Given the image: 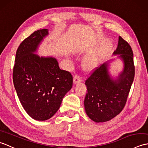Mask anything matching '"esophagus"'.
Wrapping results in <instances>:
<instances>
[{"label":"esophagus","mask_w":148,"mask_h":148,"mask_svg":"<svg viewBox=\"0 0 148 148\" xmlns=\"http://www.w3.org/2000/svg\"><path fill=\"white\" fill-rule=\"evenodd\" d=\"M73 82L74 84H76L77 83H79L81 82V77L79 76H75L74 77V80H73Z\"/></svg>","instance_id":"obj_1"}]
</instances>
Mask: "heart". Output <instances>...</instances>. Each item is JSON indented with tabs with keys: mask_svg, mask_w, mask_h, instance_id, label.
<instances>
[{
	"mask_svg": "<svg viewBox=\"0 0 148 148\" xmlns=\"http://www.w3.org/2000/svg\"><path fill=\"white\" fill-rule=\"evenodd\" d=\"M99 62V55L96 53H92L84 59V65L87 69H92L98 65Z\"/></svg>",
	"mask_w": 148,
	"mask_h": 148,
	"instance_id": "heart-1",
	"label": "heart"
}]
</instances>
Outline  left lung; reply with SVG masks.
<instances>
[{"label": "left lung", "mask_w": 148, "mask_h": 148, "mask_svg": "<svg viewBox=\"0 0 148 148\" xmlns=\"http://www.w3.org/2000/svg\"><path fill=\"white\" fill-rule=\"evenodd\" d=\"M117 56L103 64L85 81L87 93L84 106L87 116L96 123L108 121L119 114L126 103L135 76L133 51L128 43L119 36ZM119 59L122 70L112 75L109 69L110 63Z\"/></svg>", "instance_id": "8db88e82"}]
</instances>
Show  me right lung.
<instances>
[{
  "mask_svg": "<svg viewBox=\"0 0 148 148\" xmlns=\"http://www.w3.org/2000/svg\"><path fill=\"white\" fill-rule=\"evenodd\" d=\"M48 35V29L38 30L20 44L12 74L14 88L22 106L37 121L51 118L72 87V75L60 69L55 57L36 54Z\"/></svg>",
  "mask_w": 148,
  "mask_h": 148,
  "instance_id": "obj_1",
  "label": "right lung"
}]
</instances>
